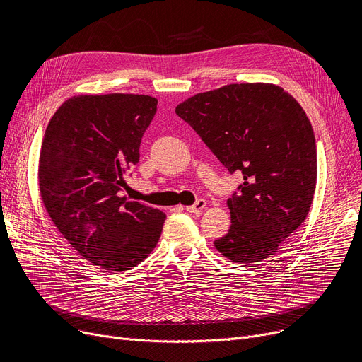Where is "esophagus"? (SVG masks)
<instances>
[{
  "instance_id": "esophagus-1",
  "label": "esophagus",
  "mask_w": 362,
  "mask_h": 362,
  "mask_svg": "<svg viewBox=\"0 0 362 362\" xmlns=\"http://www.w3.org/2000/svg\"><path fill=\"white\" fill-rule=\"evenodd\" d=\"M205 206H206L205 199H198L194 205H187V206H186V211H187V213H199V211L204 210Z\"/></svg>"
}]
</instances>
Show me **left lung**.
I'll return each mask as SVG.
<instances>
[{"label":"left lung","instance_id":"1","mask_svg":"<svg viewBox=\"0 0 362 362\" xmlns=\"http://www.w3.org/2000/svg\"><path fill=\"white\" fill-rule=\"evenodd\" d=\"M176 114L232 175H243L227 199L232 224L217 251L248 265L269 258L313 204L317 149L305 111L280 86L232 83L187 98Z\"/></svg>","mask_w":362,"mask_h":362}]
</instances>
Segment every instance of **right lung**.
Segmentation results:
<instances>
[{"instance_id": "add662e5", "label": "right lung", "mask_w": 362, "mask_h": 362, "mask_svg": "<svg viewBox=\"0 0 362 362\" xmlns=\"http://www.w3.org/2000/svg\"><path fill=\"white\" fill-rule=\"evenodd\" d=\"M157 103L135 93L78 95L45 130L37 170L45 210L73 250L108 272L136 267L163 230V211L119 195Z\"/></svg>"}]
</instances>
